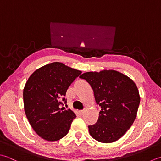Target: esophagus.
Segmentation results:
<instances>
[{"label":"esophagus","mask_w":161,"mask_h":161,"mask_svg":"<svg viewBox=\"0 0 161 161\" xmlns=\"http://www.w3.org/2000/svg\"><path fill=\"white\" fill-rule=\"evenodd\" d=\"M79 113H80V115H83V114H84V111L83 110H81V111H80Z\"/></svg>","instance_id":"esophagus-1"}]
</instances>
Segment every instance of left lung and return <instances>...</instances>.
I'll use <instances>...</instances> for the list:
<instances>
[{
  "mask_svg": "<svg viewBox=\"0 0 161 161\" xmlns=\"http://www.w3.org/2000/svg\"><path fill=\"white\" fill-rule=\"evenodd\" d=\"M80 78L90 85L95 101L101 108L97 122L88 126L90 136L103 143L119 140L137 115L140 97L136 83L115 70L86 72Z\"/></svg>",
  "mask_w": 161,
  "mask_h": 161,
  "instance_id": "1",
  "label": "left lung"
}]
</instances>
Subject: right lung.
<instances>
[{
    "label": "right lung",
    "mask_w": 161,
    "mask_h": 161,
    "mask_svg": "<svg viewBox=\"0 0 161 161\" xmlns=\"http://www.w3.org/2000/svg\"><path fill=\"white\" fill-rule=\"evenodd\" d=\"M82 72L61 62L48 64L35 71L24 88L25 115L35 133L54 142L68 133L76 114L60 108V101L69 85ZM62 101L66 103L64 98Z\"/></svg>",
    "instance_id": "1"
}]
</instances>
